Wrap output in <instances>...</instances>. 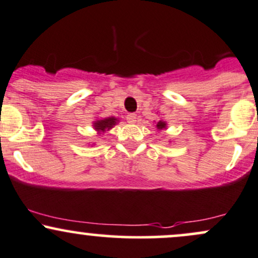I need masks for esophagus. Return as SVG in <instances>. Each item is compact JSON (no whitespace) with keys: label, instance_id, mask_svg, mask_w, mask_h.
Masks as SVG:
<instances>
[{"label":"esophagus","instance_id":"34e87169","mask_svg":"<svg viewBox=\"0 0 258 258\" xmlns=\"http://www.w3.org/2000/svg\"><path fill=\"white\" fill-rule=\"evenodd\" d=\"M136 119H137V115H136L135 112H130V114H127V116H126V120L128 121L130 123H133V122H136Z\"/></svg>","mask_w":258,"mask_h":258}]
</instances>
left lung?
I'll list each match as a JSON object with an SVG mask.
<instances>
[{
    "mask_svg": "<svg viewBox=\"0 0 258 258\" xmlns=\"http://www.w3.org/2000/svg\"><path fill=\"white\" fill-rule=\"evenodd\" d=\"M156 127H158L159 130H162V128H165V127H166V123H165L164 121H159V122L156 123Z\"/></svg>",
    "mask_w": 258,
    "mask_h": 258,
    "instance_id": "left-lung-1",
    "label": "left lung"
}]
</instances>
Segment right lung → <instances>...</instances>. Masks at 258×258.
<instances>
[{
  "mask_svg": "<svg viewBox=\"0 0 258 258\" xmlns=\"http://www.w3.org/2000/svg\"><path fill=\"white\" fill-rule=\"evenodd\" d=\"M116 121L117 120L115 119V117H108V119H104V120H98L94 122V128L98 130L99 132L109 131V130L116 123Z\"/></svg>",
  "mask_w": 258,
  "mask_h": 258,
  "instance_id": "obj_1",
  "label": "right lung"
}]
</instances>
